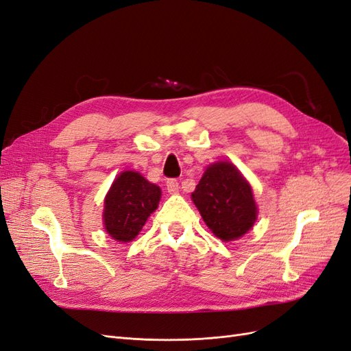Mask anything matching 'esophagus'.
Segmentation results:
<instances>
[{"label":"esophagus","mask_w":351,"mask_h":351,"mask_svg":"<svg viewBox=\"0 0 351 351\" xmlns=\"http://www.w3.org/2000/svg\"><path fill=\"white\" fill-rule=\"evenodd\" d=\"M178 189H180V186H178V182L176 178L167 180V190H168L169 195H176L178 192Z\"/></svg>","instance_id":"obj_1"}]
</instances>
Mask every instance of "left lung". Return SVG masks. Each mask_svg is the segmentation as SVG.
<instances>
[{
    "mask_svg": "<svg viewBox=\"0 0 351 351\" xmlns=\"http://www.w3.org/2000/svg\"><path fill=\"white\" fill-rule=\"evenodd\" d=\"M192 199L209 230L224 241L246 234L258 218L250 184L228 161L206 168Z\"/></svg>",
    "mask_w": 351,
    "mask_h": 351,
    "instance_id": "1",
    "label": "left lung"
}]
</instances>
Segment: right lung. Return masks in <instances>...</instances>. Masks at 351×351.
<instances>
[{"mask_svg":"<svg viewBox=\"0 0 351 351\" xmlns=\"http://www.w3.org/2000/svg\"><path fill=\"white\" fill-rule=\"evenodd\" d=\"M161 189L136 171L117 176L104 200V227L121 243L132 241L158 208Z\"/></svg>","mask_w":351,"mask_h":351,"instance_id":"obj_1","label":"right lung"}]
</instances>
